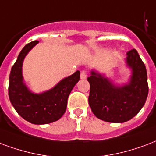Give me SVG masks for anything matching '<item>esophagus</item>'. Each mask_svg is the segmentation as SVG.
Wrapping results in <instances>:
<instances>
[{
    "label": "esophagus",
    "instance_id": "esophagus-1",
    "mask_svg": "<svg viewBox=\"0 0 156 156\" xmlns=\"http://www.w3.org/2000/svg\"><path fill=\"white\" fill-rule=\"evenodd\" d=\"M80 77H81V78H82V79H86V78H87V72H86V71H84V70H83V71H82V72H81Z\"/></svg>",
    "mask_w": 156,
    "mask_h": 156
}]
</instances>
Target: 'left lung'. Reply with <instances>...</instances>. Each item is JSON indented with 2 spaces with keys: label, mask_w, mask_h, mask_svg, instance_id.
Returning <instances> with one entry per match:
<instances>
[{
  "label": "left lung",
  "mask_w": 156,
  "mask_h": 156,
  "mask_svg": "<svg viewBox=\"0 0 156 156\" xmlns=\"http://www.w3.org/2000/svg\"><path fill=\"white\" fill-rule=\"evenodd\" d=\"M126 63L132 69L128 84L115 86L101 73L91 71L88 102L93 114L110 123H124L137 115L148 95L147 69L135 49L127 52Z\"/></svg>",
  "instance_id": "1"
}]
</instances>
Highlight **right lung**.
Instances as JSON below:
<instances>
[{
    "label": "right lung",
    "mask_w": 156,
    "mask_h": 156,
    "mask_svg": "<svg viewBox=\"0 0 156 156\" xmlns=\"http://www.w3.org/2000/svg\"><path fill=\"white\" fill-rule=\"evenodd\" d=\"M39 41L27 44L11 68L9 78V98L19 115L33 124H46L57 121L65 114L68 97L80 79V72L64 78L49 91L34 94L23 83V61L29 51Z\"/></svg>",
    "instance_id": "1"
}]
</instances>
